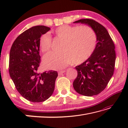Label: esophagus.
Listing matches in <instances>:
<instances>
[{
	"instance_id": "34e87169",
	"label": "esophagus",
	"mask_w": 128,
	"mask_h": 128,
	"mask_svg": "<svg viewBox=\"0 0 128 128\" xmlns=\"http://www.w3.org/2000/svg\"><path fill=\"white\" fill-rule=\"evenodd\" d=\"M65 72H66V70H60V71H59V72H58V74H59V75H60V74H62V73H64Z\"/></svg>"
}]
</instances>
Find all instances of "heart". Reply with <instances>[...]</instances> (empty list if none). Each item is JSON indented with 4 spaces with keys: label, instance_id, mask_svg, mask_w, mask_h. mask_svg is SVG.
<instances>
[{
    "label": "heart",
    "instance_id": "b5f03b06",
    "mask_svg": "<svg viewBox=\"0 0 128 128\" xmlns=\"http://www.w3.org/2000/svg\"><path fill=\"white\" fill-rule=\"evenodd\" d=\"M56 38L62 40L61 52L51 53L43 58V64L51 69H61L73 63H82L89 58L96 47V36L92 28L86 25H63L54 30ZM39 44L43 53H48L52 47V39L48 34L40 36Z\"/></svg>",
    "mask_w": 128,
    "mask_h": 128
}]
</instances>
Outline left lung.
Returning <instances> with one entry per match:
<instances>
[{
	"label": "left lung",
	"instance_id": "obj_1",
	"mask_svg": "<svg viewBox=\"0 0 128 128\" xmlns=\"http://www.w3.org/2000/svg\"><path fill=\"white\" fill-rule=\"evenodd\" d=\"M85 24L92 28L97 43L92 56L75 67L77 76L73 83L76 92L85 96L98 95L104 90L114 74L116 60L115 47L107 29L92 19L85 18L74 23Z\"/></svg>",
	"mask_w": 128,
	"mask_h": 128
}]
</instances>
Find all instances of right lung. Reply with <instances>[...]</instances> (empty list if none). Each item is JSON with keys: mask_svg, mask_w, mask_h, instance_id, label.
<instances>
[{"mask_svg": "<svg viewBox=\"0 0 128 128\" xmlns=\"http://www.w3.org/2000/svg\"><path fill=\"white\" fill-rule=\"evenodd\" d=\"M50 28L35 26L19 35L10 48L9 73L17 90L32 102L48 99L54 91L58 74L55 70L38 72L40 62L39 40Z\"/></svg>", "mask_w": 128, "mask_h": 128, "instance_id": "1", "label": "right lung"}]
</instances>
